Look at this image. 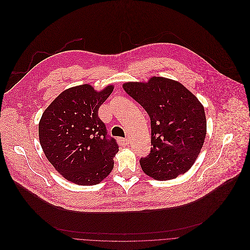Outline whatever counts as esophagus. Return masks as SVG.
Wrapping results in <instances>:
<instances>
[{"label":"esophagus","mask_w":250,"mask_h":250,"mask_svg":"<svg viewBox=\"0 0 250 250\" xmlns=\"http://www.w3.org/2000/svg\"><path fill=\"white\" fill-rule=\"evenodd\" d=\"M129 143H130V140H129V139H127V138H119V144H120L121 146H128Z\"/></svg>","instance_id":"1"}]
</instances>
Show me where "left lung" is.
I'll use <instances>...</instances> for the list:
<instances>
[{"instance_id":"1","label":"left lung","mask_w":250,"mask_h":250,"mask_svg":"<svg viewBox=\"0 0 250 250\" xmlns=\"http://www.w3.org/2000/svg\"><path fill=\"white\" fill-rule=\"evenodd\" d=\"M124 90L151 119V151L141 158L143 171L157 180L185 173L204 144L207 123L198 98L180 83L154 77L147 83H125Z\"/></svg>"}]
</instances>
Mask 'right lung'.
I'll return each mask as SVG.
<instances>
[{"instance_id":"1","label":"right lung","mask_w":250,"mask_h":250,"mask_svg":"<svg viewBox=\"0 0 250 250\" xmlns=\"http://www.w3.org/2000/svg\"><path fill=\"white\" fill-rule=\"evenodd\" d=\"M112 90L113 85L99 92L89 84L68 88L42 114L38 129L43 152L69 181L95 185L114 167L119 146L98 116Z\"/></svg>"}]
</instances>
